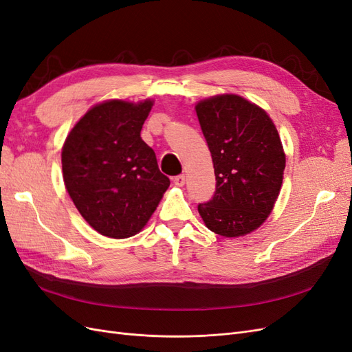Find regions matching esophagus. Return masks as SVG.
I'll use <instances>...</instances> for the list:
<instances>
[{
    "label": "esophagus",
    "instance_id": "esophagus-1",
    "mask_svg": "<svg viewBox=\"0 0 352 352\" xmlns=\"http://www.w3.org/2000/svg\"><path fill=\"white\" fill-rule=\"evenodd\" d=\"M173 184L176 186H184L185 185V175H177L173 177Z\"/></svg>",
    "mask_w": 352,
    "mask_h": 352
}]
</instances>
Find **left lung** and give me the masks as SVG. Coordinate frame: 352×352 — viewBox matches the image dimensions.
<instances>
[{
    "mask_svg": "<svg viewBox=\"0 0 352 352\" xmlns=\"http://www.w3.org/2000/svg\"><path fill=\"white\" fill-rule=\"evenodd\" d=\"M195 110L216 175V192L198 211L211 232L243 236L263 225L280 192L286 158L278 129L239 95L211 97Z\"/></svg>",
    "mask_w": 352,
    "mask_h": 352,
    "instance_id": "8db88e82",
    "label": "left lung"
}]
</instances>
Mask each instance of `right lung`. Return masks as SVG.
I'll return each mask as SVG.
<instances>
[{
  "mask_svg": "<svg viewBox=\"0 0 352 352\" xmlns=\"http://www.w3.org/2000/svg\"><path fill=\"white\" fill-rule=\"evenodd\" d=\"M151 107L150 100L97 104L63 145L67 192L82 217L104 236L123 239L141 232L170 185L141 138Z\"/></svg>",
  "mask_w": 352,
  "mask_h": 352,
  "instance_id": "obj_1",
  "label": "right lung"
}]
</instances>
